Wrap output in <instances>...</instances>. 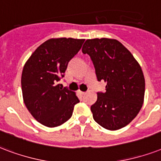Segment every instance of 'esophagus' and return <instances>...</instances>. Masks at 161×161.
<instances>
[{"label":"esophagus","mask_w":161,"mask_h":161,"mask_svg":"<svg viewBox=\"0 0 161 161\" xmlns=\"http://www.w3.org/2000/svg\"><path fill=\"white\" fill-rule=\"evenodd\" d=\"M80 94L81 95V96H84V95L86 94V92H80Z\"/></svg>","instance_id":"obj_1"}]
</instances>
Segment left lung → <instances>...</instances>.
I'll list each match as a JSON object with an SVG mask.
<instances>
[{"label":"left lung","mask_w":161,"mask_h":161,"mask_svg":"<svg viewBox=\"0 0 161 161\" xmlns=\"http://www.w3.org/2000/svg\"><path fill=\"white\" fill-rule=\"evenodd\" d=\"M82 53L92 58L98 81L106 92H98L91 107L93 118L108 130H118L131 123L141 109L145 80L142 69L130 51L113 38L87 39Z\"/></svg>","instance_id":"8db88e82"}]
</instances>
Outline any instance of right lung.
<instances>
[{
  "label": "right lung",
  "mask_w": 161,
  "mask_h": 161,
  "mask_svg": "<svg viewBox=\"0 0 161 161\" xmlns=\"http://www.w3.org/2000/svg\"><path fill=\"white\" fill-rule=\"evenodd\" d=\"M84 41L50 38L38 46L25 63L21 79L23 102L33 118L46 127H58L69 120L80 102L74 92L57 82Z\"/></svg>",
  "instance_id": "add662e5"
}]
</instances>
